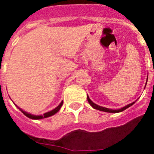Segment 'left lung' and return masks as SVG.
Masks as SVG:
<instances>
[{
    "mask_svg": "<svg viewBox=\"0 0 154 154\" xmlns=\"http://www.w3.org/2000/svg\"><path fill=\"white\" fill-rule=\"evenodd\" d=\"M87 99H88V102H89V104L91 105V106L93 107L94 109H98V110H100V111H103V112H114V113H116V112H122V111H123V110H125L126 109L129 108V107H130L131 106H133L134 103H136V100L135 102H133L132 103H130V104L129 105H126V106L123 107V108L119 109H108V108H106V107H103V106H98V105H96V103H94L90 99H89V97L88 96H87Z\"/></svg>",
    "mask_w": 154,
    "mask_h": 154,
    "instance_id": "8db88e82",
    "label": "left lung"
}]
</instances>
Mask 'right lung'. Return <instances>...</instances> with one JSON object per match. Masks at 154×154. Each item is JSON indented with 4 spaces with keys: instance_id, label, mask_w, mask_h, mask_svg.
<instances>
[{
    "instance_id": "right-lung-1",
    "label": "right lung",
    "mask_w": 154,
    "mask_h": 154,
    "mask_svg": "<svg viewBox=\"0 0 154 154\" xmlns=\"http://www.w3.org/2000/svg\"><path fill=\"white\" fill-rule=\"evenodd\" d=\"M62 104H63V101L61 102V103L59 105H58V106L56 107L55 109H54L53 110H51V111H50V112H45V113H44L43 115H40V116H35V115H31V114L30 113H28L27 112H25V111H24L23 109H21V108H19L17 106H16L17 107V108L21 110V112H22V113L24 114V115H25L27 116V117L30 118V119H44V118H47V117H49V116H51L55 115V113H57V112L59 111V109H61V107H62Z\"/></svg>"
}]
</instances>
